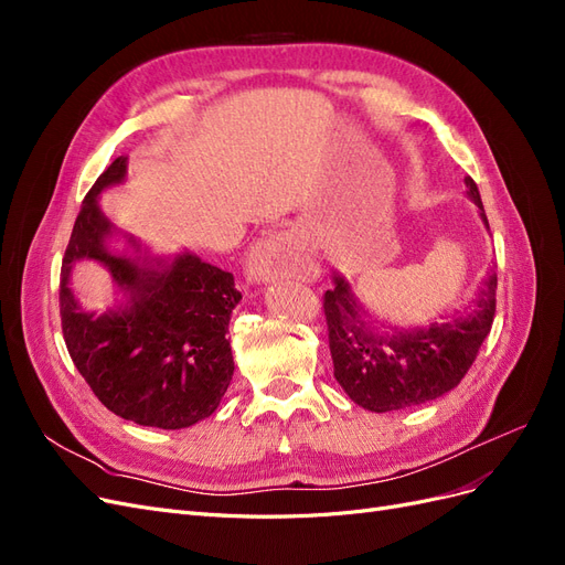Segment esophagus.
Returning a JSON list of instances; mask_svg holds the SVG:
<instances>
[{
  "mask_svg": "<svg viewBox=\"0 0 565 565\" xmlns=\"http://www.w3.org/2000/svg\"><path fill=\"white\" fill-rule=\"evenodd\" d=\"M249 278L268 282L278 278H311L316 268L306 256L301 235L295 231H268L249 252Z\"/></svg>",
  "mask_w": 565,
  "mask_h": 565,
  "instance_id": "obj_1",
  "label": "esophagus"
}]
</instances>
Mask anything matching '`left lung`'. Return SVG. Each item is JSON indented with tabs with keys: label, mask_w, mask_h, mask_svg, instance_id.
I'll list each match as a JSON object with an SVG mask.
<instances>
[{
	"label": "left lung",
	"mask_w": 565,
	"mask_h": 565,
	"mask_svg": "<svg viewBox=\"0 0 565 565\" xmlns=\"http://www.w3.org/2000/svg\"><path fill=\"white\" fill-rule=\"evenodd\" d=\"M467 195L476 202L486 228L488 216L471 177ZM334 287L324 292L334 377L347 396L370 413L413 407L452 391L476 361L494 318L498 276L486 278L467 313L436 318L426 328L398 330L374 320L358 301L344 276L332 273Z\"/></svg>",
	"instance_id": "left-lung-1"
}]
</instances>
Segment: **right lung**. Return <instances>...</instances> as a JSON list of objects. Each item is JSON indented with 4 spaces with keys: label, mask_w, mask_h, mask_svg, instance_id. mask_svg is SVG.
<instances>
[{
    "label": "right lung",
    "mask_w": 565,
    "mask_h": 565,
    "mask_svg": "<svg viewBox=\"0 0 565 565\" xmlns=\"http://www.w3.org/2000/svg\"><path fill=\"white\" fill-rule=\"evenodd\" d=\"M127 179L119 156L82 202L61 266V324L67 353L96 398L117 417L158 429H185L210 417L233 380L231 313L243 295L233 273L193 252L152 256L136 237L109 247L119 231L98 195ZM94 260L124 292L106 315L81 309L70 289L75 263Z\"/></svg>",
    "instance_id": "right-lung-1"
}]
</instances>
